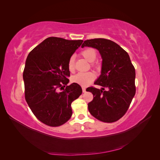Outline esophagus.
I'll use <instances>...</instances> for the list:
<instances>
[{
	"label": "esophagus",
	"mask_w": 160,
	"mask_h": 160,
	"mask_svg": "<svg viewBox=\"0 0 160 160\" xmlns=\"http://www.w3.org/2000/svg\"><path fill=\"white\" fill-rule=\"evenodd\" d=\"M82 91H83V93H85V92H86V89L83 87V88H82Z\"/></svg>",
	"instance_id": "esophagus-1"
}]
</instances>
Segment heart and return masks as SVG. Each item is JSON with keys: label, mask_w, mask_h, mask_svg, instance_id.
Instances as JSON below:
<instances>
[{"label": "heart", "mask_w": 160, "mask_h": 160, "mask_svg": "<svg viewBox=\"0 0 160 160\" xmlns=\"http://www.w3.org/2000/svg\"><path fill=\"white\" fill-rule=\"evenodd\" d=\"M81 55L85 59L89 62H93L97 57L96 51L93 48H87L81 52ZM91 67L95 69H98L99 65L97 63H91ZM68 69L70 72H73L75 71V59L74 57H71L67 63ZM95 75L93 72H79L75 76L72 77L71 81L72 83L78 84L81 86L85 87L89 85L95 79Z\"/></svg>", "instance_id": "heart-1"}]
</instances>
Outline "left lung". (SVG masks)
I'll return each mask as SVG.
<instances>
[{
  "instance_id": "1",
  "label": "left lung",
  "mask_w": 160,
  "mask_h": 160,
  "mask_svg": "<svg viewBox=\"0 0 160 160\" xmlns=\"http://www.w3.org/2000/svg\"><path fill=\"white\" fill-rule=\"evenodd\" d=\"M84 47L95 48L103 59L101 74L94 83L103 88H88V91L93 95V99L88 103L89 111L101 122H117L127 112L136 91L134 66L128 53L111 40H86L81 45Z\"/></svg>"
}]
</instances>
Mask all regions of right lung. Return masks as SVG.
<instances>
[{
  "label": "right lung",
  "mask_w": 160,
  "mask_h": 160,
  "mask_svg": "<svg viewBox=\"0 0 160 160\" xmlns=\"http://www.w3.org/2000/svg\"><path fill=\"white\" fill-rule=\"evenodd\" d=\"M83 41L51 37L27 58L23 71L25 100L35 117L49 126L65 123L72 113V102L82 93L78 84L65 86L70 77L68 61Z\"/></svg>",
  "instance_id": "obj_1"
}]
</instances>
